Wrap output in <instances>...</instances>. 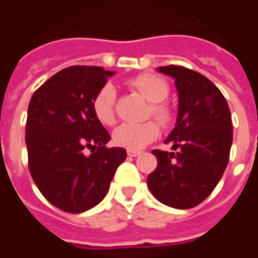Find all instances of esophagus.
Segmentation results:
<instances>
[{"instance_id": "esophagus-1", "label": "esophagus", "mask_w": 258, "mask_h": 258, "mask_svg": "<svg viewBox=\"0 0 258 258\" xmlns=\"http://www.w3.org/2000/svg\"><path fill=\"white\" fill-rule=\"evenodd\" d=\"M127 155L131 157H135V156H138V155H141V152L140 151H127Z\"/></svg>"}]
</instances>
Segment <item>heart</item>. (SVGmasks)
I'll return each instance as SVG.
<instances>
[{
  "mask_svg": "<svg viewBox=\"0 0 258 258\" xmlns=\"http://www.w3.org/2000/svg\"><path fill=\"white\" fill-rule=\"evenodd\" d=\"M131 88L138 91L146 101L151 102L149 116H153L159 123L167 125L173 120V112L164 103L170 88L167 81L156 74H140L128 81ZM94 114L98 121L105 125H112L116 121V91L112 84H105L92 101ZM160 134V127L156 121L149 120L145 123H124L113 133V141L118 146L130 151H140L156 140Z\"/></svg>",
  "mask_w": 258,
  "mask_h": 258,
  "instance_id": "b5f03b06",
  "label": "heart"
}]
</instances>
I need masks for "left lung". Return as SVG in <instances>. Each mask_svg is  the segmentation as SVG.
Wrapping results in <instances>:
<instances>
[{"mask_svg": "<svg viewBox=\"0 0 258 258\" xmlns=\"http://www.w3.org/2000/svg\"><path fill=\"white\" fill-rule=\"evenodd\" d=\"M178 91L177 123L166 140L174 151L152 152L157 167L148 177L152 195L174 209L195 207L213 192L229 160L232 120L227 99L203 74L182 66H162Z\"/></svg>", "mask_w": 258, "mask_h": 258, "instance_id": "8db88e82", "label": "left lung"}]
</instances>
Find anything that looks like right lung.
<instances>
[{
	"instance_id": "add662e5",
	"label": "right lung",
	"mask_w": 258,
	"mask_h": 258,
	"mask_svg": "<svg viewBox=\"0 0 258 258\" xmlns=\"http://www.w3.org/2000/svg\"><path fill=\"white\" fill-rule=\"evenodd\" d=\"M110 76L99 66H70L47 80L29 103V170L44 198L66 213L98 205L127 157L123 148H106L110 135L92 109Z\"/></svg>"
}]
</instances>
